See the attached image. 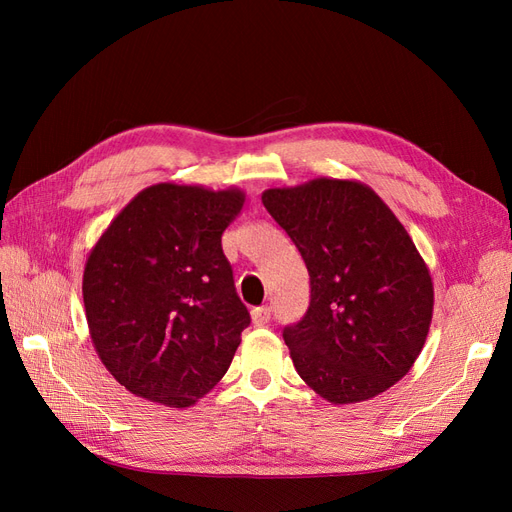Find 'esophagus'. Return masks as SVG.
Masks as SVG:
<instances>
[{"mask_svg": "<svg viewBox=\"0 0 512 512\" xmlns=\"http://www.w3.org/2000/svg\"><path fill=\"white\" fill-rule=\"evenodd\" d=\"M269 320H271V307L269 305L252 309V322L256 324V327H265Z\"/></svg>", "mask_w": 512, "mask_h": 512, "instance_id": "34e87169", "label": "esophagus"}]
</instances>
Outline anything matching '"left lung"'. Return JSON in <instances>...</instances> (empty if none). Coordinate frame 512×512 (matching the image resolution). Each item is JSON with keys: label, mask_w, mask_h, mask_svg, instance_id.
Instances as JSON below:
<instances>
[{"label": "left lung", "mask_w": 512, "mask_h": 512, "mask_svg": "<svg viewBox=\"0 0 512 512\" xmlns=\"http://www.w3.org/2000/svg\"><path fill=\"white\" fill-rule=\"evenodd\" d=\"M262 205L309 273L305 316L284 327L294 369L331 404H356L404 378L421 354L433 284L414 241L365 183L320 177L273 188Z\"/></svg>", "instance_id": "1"}]
</instances>
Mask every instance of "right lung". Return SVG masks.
<instances>
[{"label": "right lung", "mask_w": 512, "mask_h": 512, "mask_svg": "<svg viewBox=\"0 0 512 512\" xmlns=\"http://www.w3.org/2000/svg\"><path fill=\"white\" fill-rule=\"evenodd\" d=\"M243 203L237 188L156 183L91 250L83 273L89 335L130 393L188 408L226 374L250 324L222 250Z\"/></svg>", "instance_id": "1"}]
</instances>
